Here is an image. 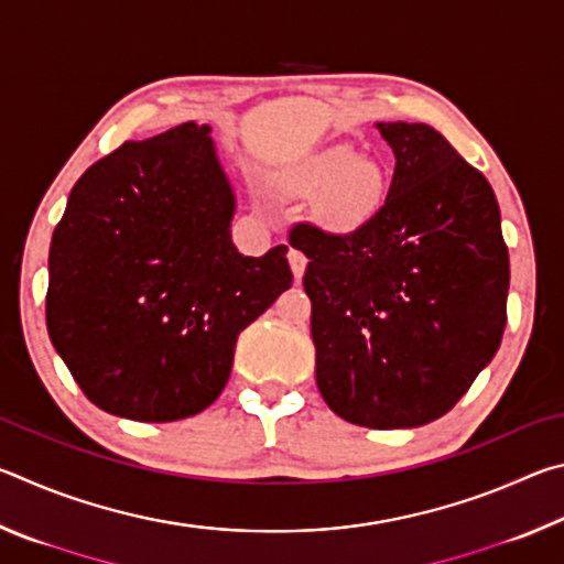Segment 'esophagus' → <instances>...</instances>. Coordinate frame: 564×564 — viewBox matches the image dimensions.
Segmentation results:
<instances>
[{
	"instance_id": "obj_1",
	"label": "esophagus",
	"mask_w": 564,
	"mask_h": 564,
	"mask_svg": "<svg viewBox=\"0 0 564 564\" xmlns=\"http://www.w3.org/2000/svg\"><path fill=\"white\" fill-rule=\"evenodd\" d=\"M289 263H291V271H293V279L301 281L303 273H305V263H308V259L299 251V248H291L289 251Z\"/></svg>"
}]
</instances>
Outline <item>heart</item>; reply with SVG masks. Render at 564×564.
Here are the masks:
<instances>
[{
  "label": "heart",
  "mask_w": 564,
  "mask_h": 564,
  "mask_svg": "<svg viewBox=\"0 0 564 564\" xmlns=\"http://www.w3.org/2000/svg\"><path fill=\"white\" fill-rule=\"evenodd\" d=\"M283 191L313 196L311 214L323 231L352 236L366 231L383 212L390 174L376 159L356 156L348 147H330L295 166L283 178Z\"/></svg>",
  "instance_id": "1"
}]
</instances>
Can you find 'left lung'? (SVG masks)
<instances>
[{
    "mask_svg": "<svg viewBox=\"0 0 564 564\" xmlns=\"http://www.w3.org/2000/svg\"><path fill=\"white\" fill-rule=\"evenodd\" d=\"M395 154L383 212L333 236L289 234L308 256L316 380L348 423L376 431L445 415L500 348L510 259L480 171L427 123H378Z\"/></svg>",
    "mask_w": 564,
    "mask_h": 564,
    "instance_id": "obj_1",
    "label": "left lung"
}]
</instances>
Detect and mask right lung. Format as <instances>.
I'll return each mask as SVG.
<instances>
[{
	"instance_id": "1",
	"label": "right lung",
	"mask_w": 564,
	"mask_h": 564,
	"mask_svg": "<svg viewBox=\"0 0 564 564\" xmlns=\"http://www.w3.org/2000/svg\"><path fill=\"white\" fill-rule=\"evenodd\" d=\"M231 216L194 121L123 141L76 181L52 236L46 330L94 405L171 423L221 395L238 333L293 283L289 246L238 253Z\"/></svg>"
}]
</instances>
